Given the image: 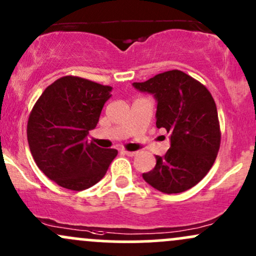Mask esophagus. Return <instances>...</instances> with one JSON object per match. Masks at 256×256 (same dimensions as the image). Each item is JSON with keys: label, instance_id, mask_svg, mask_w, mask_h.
Wrapping results in <instances>:
<instances>
[{"label": "esophagus", "instance_id": "obj_1", "mask_svg": "<svg viewBox=\"0 0 256 256\" xmlns=\"http://www.w3.org/2000/svg\"><path fill=\"white\" fill-rule=\"evenodd\" d=\"M124 154H126L128 156H137V152H130V150H122Z\"/></svg>", "mask_w": 256, "mask_h": 256}]
</instances>
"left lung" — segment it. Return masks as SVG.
Returning <instances> with one entry per match:
<instances>
[{
  "instance_id": "left-lung-1",
  "label": "left lung",
  "mask_w": 256,
  "mask_h": 256,
  "mask_svg": "<svg viewBox=\"0 0 256 256\" xmlns=\"http://www.w3.org/2000/svg\"><path fill=\"white\" fill-rule=\"evenodd\" d=\"M134 88L156 100V128L170 134V148L143 180L166 194L196 186L209 172L221 142L218 109L204 85L181 70H169Z\"/></svg>"
}]
</instances>
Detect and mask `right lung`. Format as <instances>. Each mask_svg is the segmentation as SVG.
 <instances>
[{
  "instance_id": "1",
  "label": "right lung",
  "mask_w": 256,
  "mask_h": 256,
  "mask_svg": "<svg viewBox=\"0 0 256 256\" xmlns=\"http://www.w3.org/2000/svg\"><path fill=\"white\" fill-rule=\"evenodd\" d=\"M112 87L63 76L42 92L28 120V142L36 165L60 187L82 190L103 178L116 150L87 141Z\"/></svg>"
}]
</instances>
